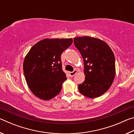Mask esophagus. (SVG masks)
I'll return each mask as SVG.
<instances>
[{
	"mask_svg": "<svg viewBox=\"0 0 134 134\" xmlns=\"http://www.w3.org/2000/svg\"><path fill=\"white\" fill-rule=\"evenodd\" d=\"M77 73V70H74L72 72H69V75L70 77H73L74 75Z\"/></svg>",
	"mask_w": 134,
	"mask_h": 134,
	"instance_id": "obj_1",
	"label": "esophagus"
}]
</instances>
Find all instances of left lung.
Returning <instances> with one entry per match:
<instances>
[{"label": "left lung", "instance_id": "8db88e82", "mask_svg": "<svg viewBox=\"0 0 134 134\" xmlns=\"http://www.w3.org/2000/svg\"><path fill=\"white\" fill-rule=\"evenodd\" d=\"M74 44L82 56L85 67V80L79 85V92L89 98L102 96L115 79L114 54L105 42L96 38L76 37Z\"/></svg>", "mask_w": 134, "mask_h": 134}]
</instances>
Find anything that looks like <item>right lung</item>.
Wrapping results in <instances>:
<instances>
[{
    "label": "right lung",
    "mask_w": 134,
    "mask_h": 134,
    "mask_svg": "<svg viewBox=\"0 0 134 134\" xmlns=\"http://www.w3.org/2000/svg\"><path fill=\"white\" fill-rule=\"evenodd\" d=\"M72 39H44L34 45L24 59L25 77L32 93L44 100L59 94L66 74L62 69L61 55Z\"/></svg>",
    "instance_id": "obj_1"
}]
</instances>
